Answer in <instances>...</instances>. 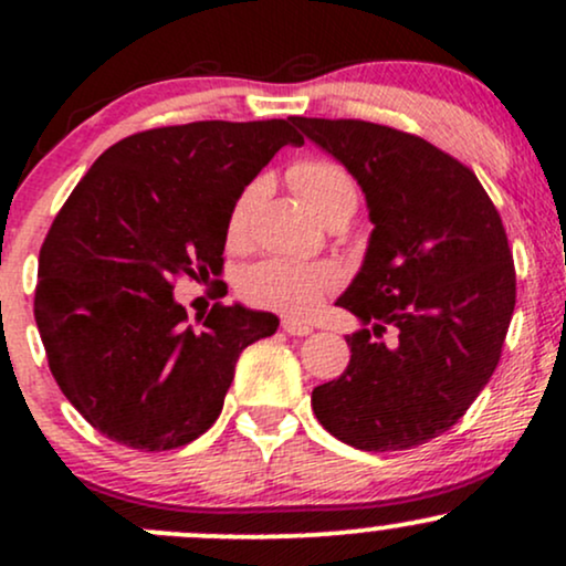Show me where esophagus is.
Returning <instances> with one entry per match:
<instances>
[{"mask_svg": "<svg viewBox=\"0 0 566 566\" xmlns=\"http://www.w3.org/2000/svg\"><path fill=\"white\" fill-rule=\"evenodd\" d=\"M282 329L287 335H292V337H305V335L314 333V327H311L308 322H301V319H284L282 322Z\"/></svg>", "mask_w": 566, "mask_h": 566, "instance_id": "obj_1", "label": "esophagus"}]
</instances>
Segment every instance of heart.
Listing matches in <instances>:
<instances>
[{
    "label": "heart",
    "mask_w": 566,
    "mask_h": 566,
    "mask_svg": "<svg viewBox=\"0 0 566 566\" xmlns=\"http://www.w3.org/2000/svg\"><path fill=\"white\" fill-rule=\"evenodd\" d=\"M290 184L301 193L305 205L316 212L322 220L333 216H354L356 205H359V188L354 178L343 170L335 161L308 159L297 161L290 170ZM258 199V186L247 188L242 197L233 205L229 218L231 239L242 237L250 220L252 205ZM337 284V271L333 265H305L282 261V258H271L252 265L242 279L244 295L252 303L269 305V308L284 311L292 316H305L319 305L324 292L333 290Z\"/></svg>",
    "instance_id": "b5f03b06"
}]
</instances>
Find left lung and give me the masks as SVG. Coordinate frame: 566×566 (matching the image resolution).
Instances as JSON below:
<instances>
[{
	"label": "left lung",
	"mask_w": 566,
	"mask_h": 566,
	"mask_svg": "<svg viewBox=\"0 0 566 566\" xmlns=\"http://www.w3.org/2000/svg\"><path fill=\"white\" fill-rule=\"evenodd\" d=\"M322 151L354 175L373 233L340 308L361 322L350 361L311 394L319 423L365 452L409 450L463 418L495 373L516 305L503 220L479 178L394 127L305 119ZM386 326L394 344L375 342Z\"/></svg>",
	"instance_id": "1"
}]
</instances>
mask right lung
<instances>
[{
  "label": "right lung",
  "mask_w": 566,
  "mask_h": 566,
  "mask_svg": "<svg viewBox=\"0 0 566 566\" xmlns=\"http://www.w3.org/2000/svg\"><path fill=\"white\" fill-rule=\"evenodd\" d=\"M282 146L287 119L146 129L103 151L53 220L34 316L50 373L95 431L143 452L218 420L239 354L276 333L269 311L212 305L188 324L178 276L223 269L229 218Z\"/></svg>",
  "instance_id": "1"
}]
</instances>
